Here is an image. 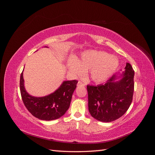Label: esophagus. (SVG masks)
<instances>
[{
	"instance_id": "esophagus-1",
	"label": "esophagus",
	"mask_w": 155,
	"mask_h": 155,
	"mask_svg": "<svg viewBox=\"0 0 155 155\" xmlns=\"http://www.w3.org/2000/svg\"><path fill=\"white\" fill-rule=\"evenodd\" d=\"M85 84L84 83H83L82 81H79L78 83V87H79V86H85Z\"/></svg>"
}]
</instances>
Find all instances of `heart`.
<instances>
[{"instance_id":"heart-1","label":"heart","mask_w":155,"mask_h":155,"mask_svg":"<svg viewBox=\"0 0 155 155\" xmlns=\"http://www.w3.org/2000/svg\"><path fill=\"white\" fill-rule=\"evenodd\" d=\"M68 66L76 76L90 71L92 80L99 83L106 81L114 73L118 66V60L105 51L88 50L81 54L79 60L70 59Z\"/></svg>"}]
</instances>
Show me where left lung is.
<instances>
[{
    "instance_id": "8db88e82",
    "label": "left lung",
    "mask_w": 155,
    "mask_h": 155,
    "mask_svg": "<svg viewBox=\"0 0 155 155\" xmlns=\"http://www.w3.org/2000/svg\"><path fill=\"white\" fill-rule=\"evenodd\" d=\"M119 81L113 75L107 82L97 86L87 85L88 110L95 119L110 122L120 118L128 110L133 101L134 71L129 63Z\"/></svg>"
}]
</instances>
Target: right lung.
I'll list each match as a JSON object with an SVG mask.
<instances>
[{
    "label": "right lung",
    "mask_w": 155,
    "mask_h": 155,
    "mask_svg": "<svg viewBox=\"0 0 155 155\" xmlns=\"http://www.w3.org/2000/svg\"><path fill=\"white\" fill-rule=\"evenodd\" d=\"M77 80L65 81L54 92L44 97L29 95L24 86L22 72L20 78V91L24 105L30 113L41 120L50 121L59 118L68 109Z\"/></svg>",
    "instance_id": "right-lung-1"
}]
</instances>
